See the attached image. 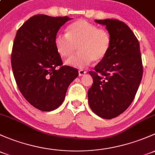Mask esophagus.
Returning a JSON list of instances; mask_svg holds the SVG:
<instances>
[{
  "mask_svg": "<svg viewBox=\"0 0 155 155\" xmlns=\"http://www.w3.org/2000/svg\"><path fill=\"white\" fill-rule=\"evenodd\" d=\"M85 73H86V71H84V70L81 69V70H79V76H83V75H84Z\"/></svg>",
  "mask_w": 155,
  "mask_h": 155,
  "instance_id": "esophagus-1",
  "label": "esophagus"
}]
</instances>
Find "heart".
Masks as SVG:
<instances>
[{"label":"heart","instance_id":"1","mask_svg":"<svg viewBox=\"0 0 155 155\" xmlns=\"http://www.w3.org/2000/svg\"><path fill=\"white\" fill-rule=\"evenodd\" d=\"M54 42L57 52L63 58L72 56L79 45L80 52L66 63L76 68H84L93 61L98 63L107 56L111 38L105 29L85 20H77L68 26L67 33L57 34Z\"/></svg>","mask_w":155,"mask_h":155}]
</instances>
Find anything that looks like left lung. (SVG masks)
<instances>
[{"label": "left lung", "instance_id": "1", "mask_svg": "<svg viewBox=\"0 0 155 155\" xmlns=\"http://www.w3.org/2000/svg\"><path fill=\"white\" fill-rule=\"evenodd\" d=\"M105 25L111 38L107 56L89 71L92 86L87 91L91 110L104 119L125 111L134 99L143 77L137 38L128 25L116 19L95 20Z\"/></svg>", "mask_w": 155, "mask_h": 155}]
</instances>
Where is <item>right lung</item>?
Segmentation results:
<instances>
[{
  "mask_svg": "<svg viewBox=\"0 0 155 155\" xmlns=\"http://www.w3.org/2000/svg\"><path fill=\"white\" fill-rule=\"evenodd\" d=\"M70 18L35 15L18 29L11 54L16 84L26 100L42 111L56 109L68 86L79 76L76 68L63 65L55 37Z\"/></svg>",
  "mask_w": 155,
  "mask_h": 155,
  "instance_id": "obj_1",
  "label": "right lung"
}]
</instances>
